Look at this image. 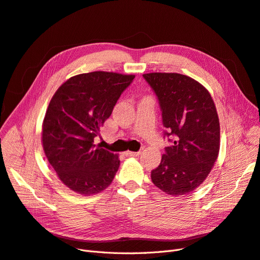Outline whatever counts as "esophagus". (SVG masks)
Listing matches in <instances>:
<instances>
[{"instance_id": "34e87169", "label": "esophagus", "mask_w": 260, "mask_h": 260, "mask_svg": "<svg viewBox=\"0 0 260 260\" xmlns=\"http://www.w3.org/2000/svg\"><path fill=\"white\" fill-rule=\"evenodd\" d=\"M124 154H125V156H134V157H136V156H139V155L141 154V152H140V151H138V152H131V151H127V152H125Z\"/></svg>"}]
</instances>
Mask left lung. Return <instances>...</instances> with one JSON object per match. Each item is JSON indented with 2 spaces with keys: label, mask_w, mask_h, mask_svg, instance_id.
Masks as SVG:
<instances>
[{
  "label": "left lung",
  "mask_w": 260,
  "mask_h": 260,
  "mask_svg": "<svg viewBox=\"0 0 260 260\" xmlns=\"http://www.w3.org/2000/svg\"><path fill=\"white\" fill-rule=\"evenodd\" d=\"M143 78L157 96L166 127L161 161L152 170L153 184L182 196L204 182L220 149V124L211 95L200 83L178 73H149Z\"/></svg>",
  "instance_id": "obj_1"
}]
</instances>
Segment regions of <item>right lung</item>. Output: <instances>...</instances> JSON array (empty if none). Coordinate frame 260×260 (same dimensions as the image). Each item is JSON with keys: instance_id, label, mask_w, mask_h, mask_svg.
I'll use <instances>...</instances> for the list:
<instances>
[{"instance_id": "right-lung-1", "label": "right lung", "mask_w": 260, "mask_h": 260, "mask_svg": "<svg viewBox=\"0 0 260 260\" xmlns=\"http://www.w3.org/2000/svg\"><path fill=\"white\" fill-rule=\"evenodd\" d=\"M134 75L95 71L73 76L53 95L42 126V145L61 182L83 196L99 193L114 179L117 154L94 144Z\"/></svg>"}]
</instances>
